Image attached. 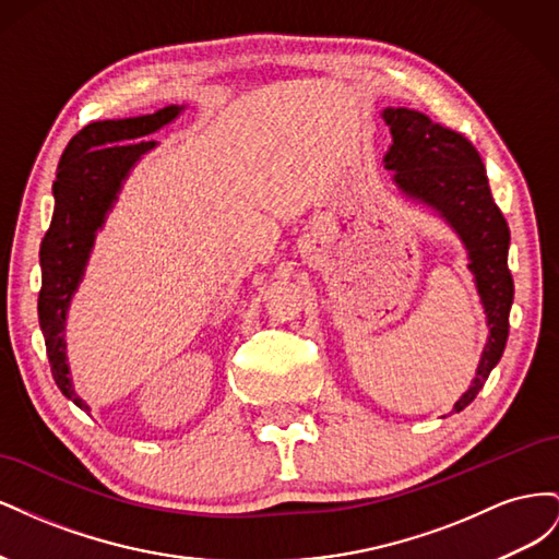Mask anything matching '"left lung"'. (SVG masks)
<instances>
[{"label":"left lung","instance_id":"obj_1","mask_svg":"<svg viewBox=\"0 0 559 559\" xmlns=\"http://www.w3.org/2000/svg\"><path fill=\"white\" fill-rule=\"evenodd\" d=\"M382 118L392 132L384 167L392 170L396 189L405 198L431 207L460 235L487 317L489 335L476 378L452 408V413H460L478 396L509 341L513 306L511 230L489 191L480 154L462 132L443 128L427 114L405 107H386Z\"/></svg>","mask_w":559,"mask_h":559}]
</instances>
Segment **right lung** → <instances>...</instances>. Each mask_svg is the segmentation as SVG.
I'll return each mask as SVG.
<instances>
[{
	"mask_svg": "<svg viewBox=\"0 0 559 559\" xmlns=\"http://www.w3.org/2000/svg\"><path fill=\"white\" fill-rule=\"evenodd\" d=\"M183 109V105H170L154 114L88 123L67 144L58 165L56 210L39 251L41 292L37 308L53 380L60 392L86 413L91 408L76 394L67 364V310L86 273L97 230H103L132 167L158 144L144 138L173 123Z\"/></svg>",
	"mask_w": 559,
	"mask_h": 559,
	"instance_id": "right-lung-1",
	"label": "right lung"
}]
</instances>
